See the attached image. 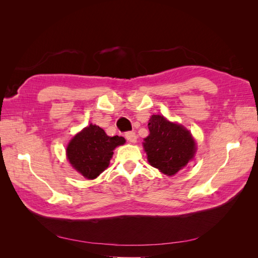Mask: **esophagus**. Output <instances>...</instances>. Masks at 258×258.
Wrapping results in <instances>:
<instances>
[{"mask_svg":"<svg viewBox=\"0 0 258 258\" xmlns=\"http://www.w3.org/2000/svg\"><path fill=\"white\" fill-rule=\"evenodd\" d=\"M124 137H126L127 141L130 142V143H136L137 142V135L135 134L134 131L126 132V135H124Z\"/></svg>","mask_w":258,"mask_h":258,"instance_id":"34e87169","label":"esophagus"}]
</instances>
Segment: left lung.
<instances>
[{
	"mask_svg": "<svg viewBox=\"0 0 258 258\" xmlns=\"http://www.w3.org/2000/svg\"><path fill=\"white\" fill-rule=\"evenodd\" d=\"M147 126L150 135L144 139L143 146L151 166L172 176L194 158L196 142L182 124L161 115H152Z\"/></svg>",
	"mask_w": 258,
	"mask_h": 258,
	"instance_id": "left-lung-1",
	"label": "left lung"
}]
</instances>
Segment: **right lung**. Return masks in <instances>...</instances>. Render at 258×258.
Listing matches in <instances>:
<instances>
[{
	"mask_svg": "<svg viewBox=\"0 0 258 258\" xmlns=\"http://www.w3.org/2000/svg\"><path fill=\"white\" fill-rule=\"evenodd\" d=\"M124 142L122 137H108L102 128L90 123L70 141L67 157L77 172L93 179L108 167L113 151Z\"/></svg>",
	"mask_w": 258,
	"mask_h": 258,
	"instance_id": "add662e5",
	"label": "right lung"
}]
</instances>
